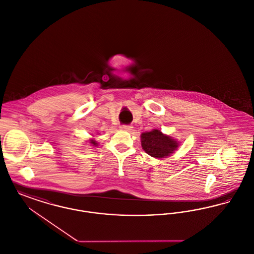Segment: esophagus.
<instances>
[{
	"label": "esophagus",
	"instance_id": "34e87169",
	"mask_svg": "<svg viewBox=\"0 0 254 254\" xmlns=\"http://www.w3.org/2000/svg\"><path fill=\"white\" fill-rule=\"evenodd\" d=\"M120 128H121L122 130H131L132 126H129V125H122V126H120Z\"/></svg>",
	"mask_w": 254,
	"mask_h": 254
}]
</instances>
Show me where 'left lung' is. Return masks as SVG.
<instances>
[{
	"mask_svg": "<svg viewBox=\"0 0 254 254\" xmlns=\"http://www.w3.org/2000/svg\"><path fill=\"white\" fill-rule=\"evenodd\" d=\"M142 147L145 152L155 158H164L173 153L178 147V143L171 137L164 135L160 130L153 129L141 135Z\"/></svg>",
	"mask_w": 254,
	"mask_h": 254,
	"instance_id": "8db88e82",
	"label": "left lung"
}]
</instances>
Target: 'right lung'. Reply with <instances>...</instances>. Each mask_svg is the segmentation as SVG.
<instances>
[{
	"label": "right lung",
	"mask_w": 254,
	"mask_h": 254,
	"mask_svg": "<svg viewBox=\"0 0 254 254\" xmlns=\"http://www.w3.org/2000/svg\"><path fill=\"white\" fill-rule=\"evenodd\" d=\"M90 143H91L92 145H94V146H95V145H97L96 142H95V141H93V140H91V141H90Z\"/></svg>",
	"instance_id": "obj_1"
}]
</instances>
